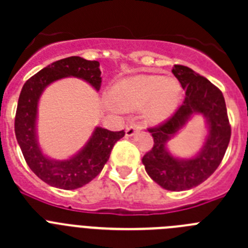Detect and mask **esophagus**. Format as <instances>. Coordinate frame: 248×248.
Here are the masks:
<instances>
[{
    "label": "esophagus",
    "mask_w": 248,
    "mask_h": 248,
    "mask_svg": "<svg viewBox=\"0 0 248 248\" xmlns=\"http://www.w3.org/2000/svg\"><path fill=\"white\" fill-rule=\"evenodd\" d=\"M139 130L140 125H138V124H131V125H129L128 128L125 129V135L126 137H133V135H135V133H138Z\"/></svg>",
    "instance_id": "esophagus-1"
}]
</instances>
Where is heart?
<instances>
[{"instance_id": "b5f03b06", "label": "heart", "mask_w": 248, "mask_h": 248, "mask_svg": "<svg viewBox=\"0 0 248 248\" xmlns=\"http://www.w3.org/2000/svg\"><path fill=\"white\" fill-rule=\"evenodd\" d=\"M183 89L174 78L161 76L126 77L118 80L110 89L109 110H139L144 108V118L151 125L168 122L180 105Z\"/></svg>"}]
</instances>
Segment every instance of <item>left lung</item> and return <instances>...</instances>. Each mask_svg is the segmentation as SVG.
<instances>
[{"label":"left lung","mask_w":248,"mask_h":248,"mask_svg":"<svg viewBox=\"0 0 248 248\" xmlns=\"http://www.w3.org/2000/svg\"><path fill=\"white\" fill-rule=\"evenodd\" d=\"M171 72L185 92V100L168 122L150 130L154 146L144 155L143 164L149 176L163 189L185 191L203 183L220 165L229 146L231 126L220 89L185 65H174ZM195 115L205 119L203 146L192 157H176L167 143Z\"/></svg>","instance_id":"1"}]
</instances>
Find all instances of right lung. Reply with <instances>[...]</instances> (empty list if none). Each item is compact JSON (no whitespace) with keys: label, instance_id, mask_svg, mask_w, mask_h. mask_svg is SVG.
<instances>
[{"label":"right lung","instance_id":"right-lung-1","mask_svg":"<svg viewBox=\"0 0 248 248\" xmlns=\"http://www.w3.org/2000/svg\"><path fill=\"white\" fill-rule=\"evenodd\" d=\"M100 74L98 61L68 57L56 61L31 77L19 94L15 119L17 143L31 170L53 187L74 190L91 183L109 160L114 144L125 133L95 126L87 143L76 154L63 160L50 157L43 153L38 141L39 99L48 85L68 77L84 80L98 92L102 83Z\"/></svg>","mask_w":248,"mask_h":248}]
</instances>
